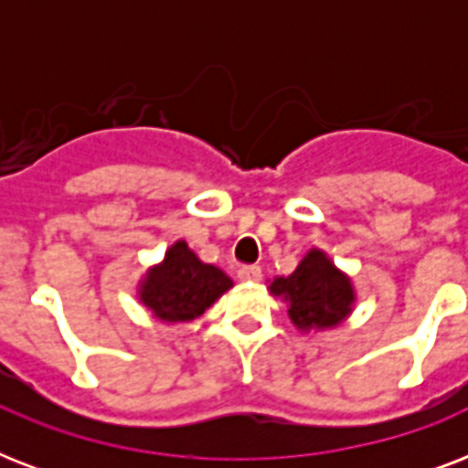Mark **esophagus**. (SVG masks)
<instances>
[{
    "label": "esophagus",
    "mask_w": 468,
    "mask_h": 468,
    "mask_svg": "<svg viewBox=\"0 0 468 468\" xmlns=\"http://www.w3.org/2000/svg\"><path fill=\"white\" fill-rule=\"evenodd\" d=\"M238 277H240L242 282H260V279H262V270H260L257 264H245V267L238 270Z\"/></svg>",
    "instance_id": "obj_1"
}]
</instances>
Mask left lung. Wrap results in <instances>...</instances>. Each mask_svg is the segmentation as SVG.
Segmentation results:
<instances>
[{
  "instance_id": "left-lung-1",
  "label": "left lung",
  "mask_w": 468,
  "mask_h": 468,
  "mask_svg": "<svg viewBox=\"0 0 468 468\" xmlns=\"http://www.w3.org/2000/svg\"><path fill=\"white\" fill-rule=\"evenodd\" d=\"M271 293L284 296L289 318L301 330L335 327L355 301L349 279L320 250H311L292 277L274 279Z\"/></svg>"
}]
</instances>
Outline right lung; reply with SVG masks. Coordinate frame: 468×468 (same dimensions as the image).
<instances>
[{"label":"right lung","instance_id":"obj_1","mask_svg":"<svg viewBox=\"0 0 468 468\" xmlns=\"http://www.w3.org/2000/svg\"><path fill=\"white\" fill-rule=\"evenodd\" d=\"M230 286L233 282L226 271L204 264L186 242L179 240L167 250L165 262L148 271L141 286V301L160 320L182 323L198 318Z\"/></svg>","mask_w":468,"mask_h":468}]
</instances>
